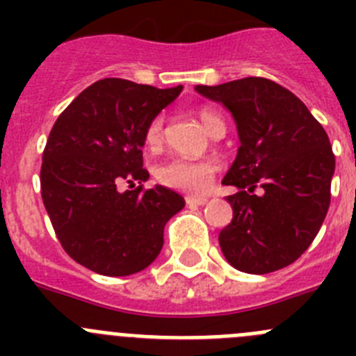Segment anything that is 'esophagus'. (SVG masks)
<instances>
[{
  "label": "esophagus",
  "mask_w": 356,
  "mask_h": 356,
  "mask_svg": "<svg viewBox=\"0 0 356 356\" xmlns=\"http://www.w3.org/2000/svg\"><path fill=\"white\" fill-rule=\"evenodd\" d=\"M207 197H194V196H188L185 197V203H187V207H203L207 205Z\"/></svg>",
  "instance_id": "obj_1"
}]
</instances>
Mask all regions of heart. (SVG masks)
I'll use <instances>...</instances> for the list:
<instances>
[{"mask_svg":"<svg viewBox=\"0 0 356 356\" xmlns=\"http://www.w3.org/2000/svg\"><path fill=\"white\" fill-rule=\"evenodd\" d=\"M200 119L209 134H213L219 127H225V122L213 110L203 108L200 112ZM163 139V119L155 118L147 124L144 131V143L147 147L155 149L162 144ZM216 163L210 160H187L172 159L162 163L156 169V178L162 185L169 188H176L188 194H205L216 175Z\"/></svg>","mask_w":356,"mask_h":356,"instance_id":"heart-1","label":"heart"}]
</instances>
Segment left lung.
Returning a JSON list of instances; mask_svg holds the SVG:
<instances>
[{"label": "left lung", "instance_id": "1", "mask_svg": "<svg viewBox=\"0 0 356 356\" xmlns=\"http://www.w3.org/2000/svg\"><path fill=\"white\" fill-rule=\"evenodd\" d=\"M194 89L228 110L241 140L222 180L238 188L226 197L234 219L219 234L225 259L250 275L287 267L312 244L328 212L335 156L325 128L300 97L266 78Z\"/></svg>", "mask_w": 356, "mask_h": 356}]
</instances>
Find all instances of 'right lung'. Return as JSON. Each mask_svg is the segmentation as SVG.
<instances>
[{
  "label": "right lung",
  "instance_id": "1",
  "mask_svg": "<svg viewBox=\"0 0 356 356\" xmlns=\"http://www.w3.org/2000/svg\"><path fill=\"white\" fill-rule=\"evenodd\" d=\"M181 85L156 89L105 78L78 94L58 115L42 153L40 191L55 234L72 260L97 275L143 271L163 246V226L185 207L146 181L144 131L180 96Z\"/></svg>",
  "mask_w": 356,
  "mask_h": 356
}]
</instances>
